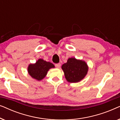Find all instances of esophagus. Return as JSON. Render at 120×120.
Wrapping results in <instances>:
<instances>
[{
    "label": "esophagus",
    "mask_w": 120,
    "mask_h": 120,
    "mask_svg": "<svg viewBox=\"0 0 120 120\" xmlns=\"http://www.w3.org/2000/svg\"><path fill=\"white\" fill-rule=\"evenodd\" d=\"M55 67L57 68H60V63H57L55 64Z\"/></svg>",
    "instance_id": "esophagus-1"
}]
</instances>
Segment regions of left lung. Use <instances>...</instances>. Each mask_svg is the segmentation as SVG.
<instances>
[{
    "instance_id": "8db88e82",
    "label": "left lung",
    "mask_w": 120,
    "mask_h": 120,
    "mask_svg": "<svg viewBox=\"0 0 120 120\" xmlns=\"http://www.w3.org/2000/svg\"><path fill=\"white\" fill-rule=\"evenodd\" d=\"M67 81L77 82L82 80L88 71V67L84 61L77 60L75 58H69L66 63L62 66Z\"/></svg>"
}]
</instances>
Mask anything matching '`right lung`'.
Wrapping results in <instances>:
<instances>
[{"label":"right lung","instance_id":"add662e5","mask_svg":"<svg viewBox=\"0 0 120 120\" xmlns=\"http://www.w3.org/2000/svg\"><path fill=\"white\" fill-rule=\"evenodd\" d=\"M54 67L55 66L52 63L47 62L42 59H39L35 64H31L29 65L28 71L29 74L33 78L39 81L45 78L50 68Z\"/></svg>","mask_w":120,"mask_h":120}]
</instances>
